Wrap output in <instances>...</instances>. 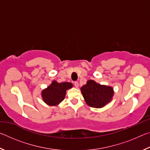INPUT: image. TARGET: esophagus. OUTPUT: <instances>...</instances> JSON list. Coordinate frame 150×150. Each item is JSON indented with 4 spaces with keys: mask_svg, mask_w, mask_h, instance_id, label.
Wrapping results in <instances>:
<instances>
[{
    "mask_svg": "<svg viewBox=\"0 0 150 150\" xmlns=\"http://www.w3.org/2000/svg\"><path fill=\"white\" fill-rule=\"evenodd\" d=\"M74 85H75V87L76 88H78V87H79V83L77 82V81H75V82H74Z\"/></svg>",
    "mask_w": 150,
    "mask_h": 150,
    "instance_id": "esophagus-1",
    "label": "esophagus"
}]
</instances>
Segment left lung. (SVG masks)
Wrapping results in <instances>:
<instances>
[{
  "label": "left lung",
  "instance_id": "left-lung-1",
  "mask_svg": "<svg viewBox=\"0 0 150 150\" xmlns=\"http://www.w3.org/2000/svg\"><path fill=\"white\" fill-rule=\"evenodd\" d=\"M81 91L86 103L94 108L103 107L112 100L114 95L112 88L98 84L93 80L88 81Z\"/></svg>",
  "mask_w": 150,
  "mask_h": 150
}]
</instances>
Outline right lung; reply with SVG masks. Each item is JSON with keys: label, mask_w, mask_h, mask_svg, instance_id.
<instances>
[{"label": "right lung", "mask_w": 150, "mask_h": 150, "mask_svg": "<svg viewBox=\"0 0 150 150\" xmlns=\"http://www.w3.org/2000/svg\"><path fill=\"white\" fill-rule=\"evenodd\" d=\"M72 87L73 85L71 83H59L55 81H53L46 89L42 91L43 100L45 103L51 106L58 105L65 98L66 91Z\"/></svg>", "instance_id": "add662e5"}]
</instances>
